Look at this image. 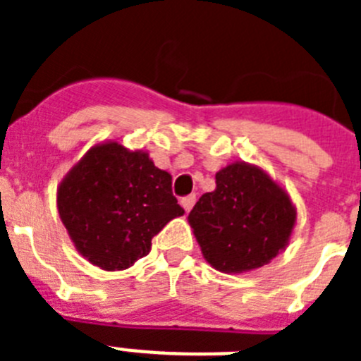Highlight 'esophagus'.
Returning <instances> with one entry per match:
<instances>
[{
	"instance_id": "obj_1",
	"label": "esophagus",
	"mask_w": 361,
	"mask_h": 361,
	"mask_svg": "<svg viewBox=\"0 0 361 361\" xmlns=\"http://www.w3.org/2000/svg\"><path fill=\"white\" fill-rule=\"evenodd\" d=\"M195 200H197L195 195H188V197H184V199H180V206H183V208L186 209V212H190V209L193 208V204H195Z\"/></svg>"
}]
</instances>
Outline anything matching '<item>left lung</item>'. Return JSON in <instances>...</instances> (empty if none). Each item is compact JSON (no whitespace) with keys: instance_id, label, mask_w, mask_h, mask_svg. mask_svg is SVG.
I'll return each mask as SVG.
<instances>
[{"instance_id":"1","label":"left lung","mask_w":361,"mask_h":361,"mask_svg":"<svg viewBox=\"0 0 361 361\" xmlns=\"http://www.w3.org/2000/svg\"><path fill=\"white\" fill-rule=\"evenodd\" d=\"M188 215L206 262L222 273L269 264L289 244L296 224L291 197L260 166L231 162L215 175Z\"/></svg>"}]
</instances>
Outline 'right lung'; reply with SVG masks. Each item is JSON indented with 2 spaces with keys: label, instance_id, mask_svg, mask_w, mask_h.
<instances>
[{
  "label": "right lung",
  "instance_id": "right-lung-1",
  "mask_svg": "<svg viewBox=\"0 0 361 361\" xmlns=\"http://www.w3.org/2000/svg\"><path fill=\"white\" fill-rule=\"evenodd\" d=\"M57 212L79 255L104 271L128 269L171 219L184 215L171 175L148 152L117 141L94 145L72 166L57 186Z\"/></svg>",
  "mask_w": 361,
  "mask_h": 361
}]
</instances>
